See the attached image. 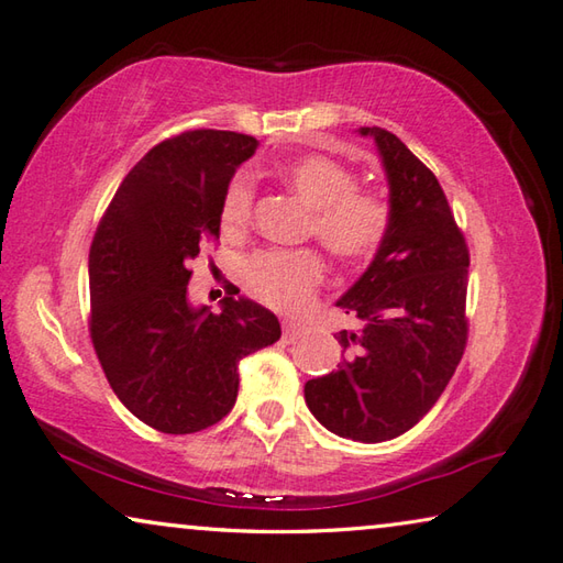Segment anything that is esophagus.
Returning a JSON list of instances; mask_svg holds the SVG:
<instances>
[{"instance_id":"34e87169","label":"esophagus","mask_w":563,"mask_h":563,"mask_svg":"<svg viewBox=\"0 0 563 563\" xmlns=\"http://www.w3.org/2000/svg\"><path fill=\"white\" fill-rule=\"evenodd\" d=\"M305 334V327L302 324H297V322H290V319H285L283 322V336L288 339V341H295V339H300Z\"/></svg>"}]
</instances>
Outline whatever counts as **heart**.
Returning <instances> with one entry per match:
<instances>
[{
	"mask_svg": "<svg viewBox=\"0 0 563 563\" xmlns=\"http://www.w3.org/2000/svg\"><path fill=\"white\" fill-rule=\"evenodd\" d=\"M280 178L312 209V231L341 261H366L380 249L390 209L378 195L356 190L346 165L327 156H302L280 165ZM253 183L236 173L222 200V224L241 231L251 219ZM324 263L310 249H266L244 263L249 292L273 310H300L322 280Z\"/></svg>",
	"mask_w": 563,
	"mask_h": 563,
	"instance_id": "1",
	"label": "heart"
}]
</instances>
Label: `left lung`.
Listing matches in <instances>:
<instances>
[{"label": "left lung", "instance_id": "1", "mask_svg": "<svg viewBox=\"0 0 563 563\" xmlns=\"http://www.w3.org/2000/svg\"><path fill=\"white\" fill-rule=\"evenodd\" d=\"M390 227L371 266L339 297L341 366L305 383L317 422L363 444L388 442L432 410L466 349L468 249L434 173L380 126Z\"/></svg>", "mask_w": 563, "mask_h": 563}]
</instances>
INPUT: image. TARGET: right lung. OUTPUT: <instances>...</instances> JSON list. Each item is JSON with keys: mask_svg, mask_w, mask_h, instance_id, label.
I'll use <instances>...</instances> for the list:
<instances>
[{"mask_svg": "<svg viewBox=\"0 0 563 563\" xmlns=\"http://www.w3.org/2000/svg\"><path fill=\"white\" fill-rule=\"evenodd\" d=\"M258 141L197 129L151 148L90 246V334L117 398L165 434H192L231 412L239 361L280 339V322L231 285L222 310L192 305L187 263L219 236L222 200Z\"/></svg>", "mask_w": 563, "mask_h": 563, "instance_id": "obj_1", "label": "right lung"}]
</instances>
